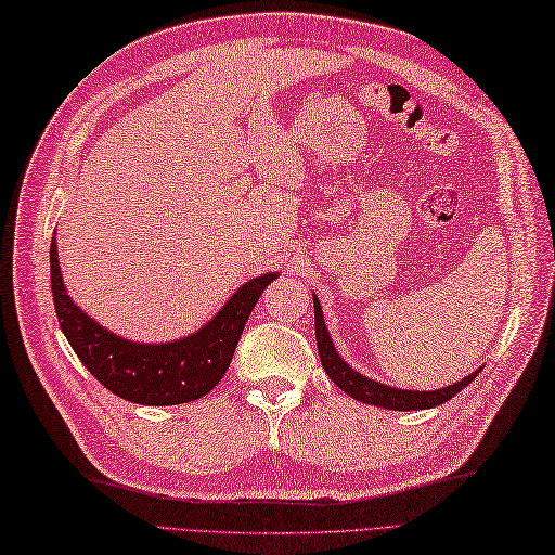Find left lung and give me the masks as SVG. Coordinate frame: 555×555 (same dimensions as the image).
Returning <instances> with one entry per match:
<instances>
[{"label": "left lung", "mask_w": 555, "mask_h": 555, "mask_svg": "<svg viewBox=\"0 0 555 555\" xmlns=\"http://www.w3.org/2000/svg\"><path fill=\"white\" fill-rule=\"evenodd\" d=\"M314 334H317V348H320L322 367L326 370L328 379H332L340 388V391H346L348 396H352L356 400H362V403H370V405H376V408L400 410V412L436 408V405L446 403V400H451L455 393L463 391V388L481 372V367H479L477 372L465 376L463 382L439 388V391H403V388H391V386H384L379 382L364 379L362 374H358L356 370L348 367V362L338 358L332 338H328V334H326L322 305L317 298H314Z\"/></svg>", "instance_id": "obj_1"}]
</instances>
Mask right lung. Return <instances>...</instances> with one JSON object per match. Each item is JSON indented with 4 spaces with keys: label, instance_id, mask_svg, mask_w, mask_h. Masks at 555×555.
I'll list each match as a JSON object with an SVG mask.
<instances>
[{
    "label": "right lung",
    "instance_id": "1",
    "mask_svg": "<svg viewBox=\"0 0 555 555\" xmlns=\"http://www.w3.org/2000/svg\"><path fill=\"white\" fill-rule=\"evenodd\" d=\"M54 310L80 362L114 396L140 405H181L207 396L227 374L247 317L279 274H264L233 293L221 312L197 334L173 344H133L78 310L66 296L56 243L50 247Z\"/></svg>",
    "mask_w": 555,
    "mask_h": 555
}]
</instances>
